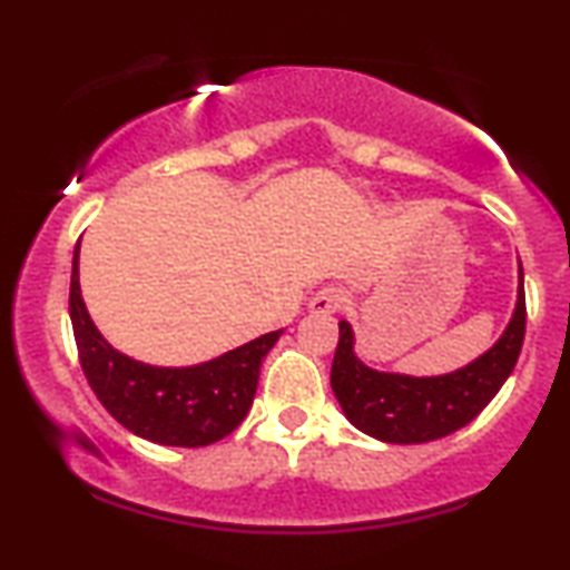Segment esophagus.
<instances>
[{"mask_svg":"<svg viewBox=\"0 0 570 570\" xmlns=\"http://www.w3.org/2000/svg\"><path fill=\"white\" fill-rule=\"evenodd\" d=\"M343 304H346V292L338 286H325L309 299V312H315V315H335V312L343 309Z\"/></svg>","mask_w":570,"mask_h":570,"instance_id":"obj_1","label":"esophagus"}]
</instances>
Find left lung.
Segmentation results:
<instances>
[{
	"label": "left lung",
	"mask_w": 570,
	"mask_h": 570,
	"mask_svg": "<svg viewBox=\"0 0 570 570\" xmlns=\"http://www.w3.org/2000/svg\"><path fill=\"white\" fill-rule=\"evenodd\" d=\"M524 274L519 263L517 304L501 338L454 372L413 376L366 366L354 351V327L341 320L331 387L358 431L387 444H426L468 426L514 372L524 341Z\"/></svg>",
	"instance_id": "1"
}]
</instances>
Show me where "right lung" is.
<instances>
[{
    "instance_id": "1",
    "label": "right lung",
    "mask_w": 570,
    "mask_h": 570,
    "mask_svg": "<svg viewBox=\"0 0 570 570\" xmlns=\"http://www.w3.org/2000/svg\"><path fill=\"white\" fill-rule=\"evenodd\" d=\"M69 317L79 364L102 407L131 434L165 446H206L232 434L250 411L263 358L284 333H266L194 366L136 362L102 338L85 307L79 243L71 261Z\"/></svg>"
}]
</instances>
